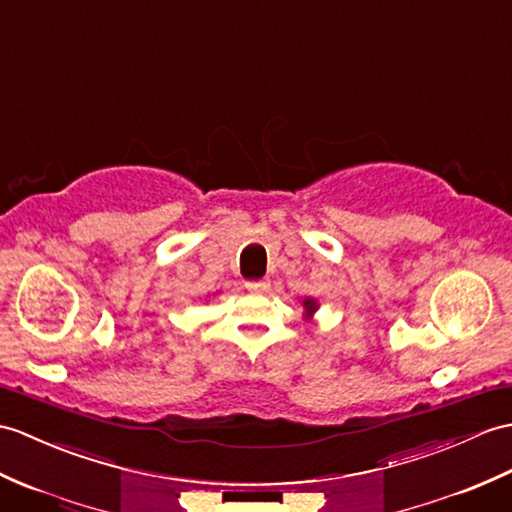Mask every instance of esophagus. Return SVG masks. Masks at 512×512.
Here are the masks:
<instances>
[{"label":"esophagus","instance_id":"esophagus-1","mask_svg":"<svg viewBox=\"0 0 512 512\" xmlns=\"http://www.w3.org/2000/svg\"><path fill=\"white\" fill-rule=\"evenodd\" d=\"M268 281L266 279H261V281H246V288L251 290V292H264V290H268Z\"/></svg>","mask_w":512,"mask_h":512}]
</instances>
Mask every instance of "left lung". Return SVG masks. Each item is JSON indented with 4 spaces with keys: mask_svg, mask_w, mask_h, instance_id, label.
<instances>
[{
    "mask_svg": "<svg viewBox=\"0 0 512 512\" xmlns=\"http://www.w3.org/2000/svg\"><path fill=\"white\" fill-rule=\"evenodd\" d=\"M303 307H305V314H307V318H310V316L318 310V303H316L314 299H310V296H307V299L303 301Z\"/></svg>",
    "mask_w": 512,
    "mask_h": 512,
    "instance_id": "left-lung-1",
    "label": "left lung"
}]
</instances>
